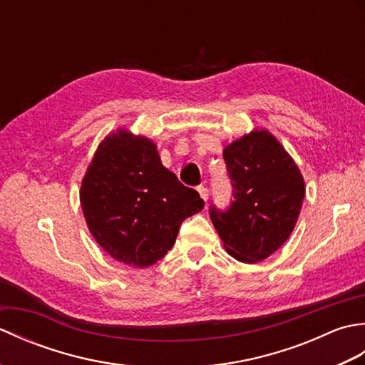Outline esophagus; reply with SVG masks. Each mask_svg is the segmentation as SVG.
Returning a JSON list of instances; mask_svg holds the SVG:
<instances>
[{
  "mask_svg": "<svg viewBox=\"0 0 365 365\" xmlns=\"http://www.w3.org/2000/svg\"><path fill=\"white\" fill-rule=\"evenodd\" d=\"M197 191H199L200 197H202V200H205V202H207V200H208V190L205 187H199Z\"/></svg>",
  "mask_w": 365,
  "mask_h": 365,
  "instance_id": "34e87169",
  "label": "esophagus"
}]
</instances>
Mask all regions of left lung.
<instances>
[{"label":"left lung","instance_id":"8db88e82","mask_svg":"<svg viewBox=\"0 0 365 365\" xmlns=\"http://www.w3.org/2000/svg\"><path fill=\"white\" fill-rule=\"evenodd\" d=\"M234 185L229 210L210 208L212 222L227 254L257 263L281 247L294 229L304 199L297 163L265 128H254L222 152Z\"/></svg>","mask_w":365,"mask_h":365}]
</instances>
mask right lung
Returning <instances> with one entry per match:
<instances>
[{
	"instance_id": "add662e5",
	"label": "right lung",
	"mask_w": 365,
	"mask_h": 365,
	"mask_svg": "<svg viewBox=\"0 0 365 365\" xmlns=\"http://www.w3.org/2000/svg\"><path fill=\"white\" fill-rule=\"evenodd\" d=\"M80 202L96 242L135 268L165 257L183 220L204 208L199 192L161 165L157 144L125 128L98 144L81 180Z\"/></svg>"
}]
</instances>
